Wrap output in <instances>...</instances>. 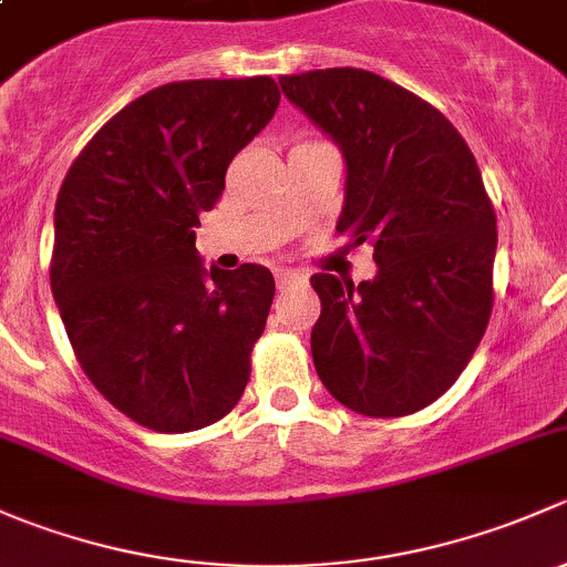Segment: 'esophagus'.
<instances>
[{
	"label": "esophagus",
	"mask_w": 567,
	"mask_h": 567,
	"mask_svg": "<svg viewBox=\"0 0 567 567\" xmlns=\"http://www.w3.org/2000/svg\"><path fill=\"white\" fill-rule=\"evenodd\" d=\"M274 279H277V288H285V285L301 282V279H305V274H299V271H290V268H279V271L274 274Z\"/></svg>",
	"instance_id": "obj_1"
}]
</instances>
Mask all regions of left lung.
I'll return each mask as SVG.
<instances>
[{"instance_id":"8db88e82","label":"left lung","mask_w":567,"mask_h":567,"mask_svg":"<svg viewBox=\"0 0 567 567\" xmlns=\"http://www.w3.org/2000/svg\"><path fill=\"white\" fill-rule=\"evenodd\" d=\"M285 99L346 158L337 233L373 244V279L312 274V362L331 398L368 416L425 409L458 381L494 305L496 214L439 109L384 76L326 68L279 76Z\"/></svg>"}]
</instances>
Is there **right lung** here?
I'll return each mask as SVG.
<instances>
[{
    "label": "right lung",
    "mask_w": 567,
    "mask_h": 567,
    "mask_svg": "<svg viewBox=\"0 0 567 567\" xmlns=\"http://www.w3.org/2000/svg\"><path fill=\"white\" fill-rule=\"evenodd\" d=\"M277 106L268 76L164 84L109 120L56 194L51 293L68 340L95 390L151 431H199L247 390L274 277L205 268L194 227Z\"/></svg>",
    "instance_id": "right-lung-1"
}]
</instances>
